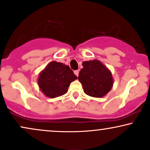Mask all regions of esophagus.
Returning <instances> with one entry per match:
<instances>
[{"label": "esophagus", "mask_w": 150, "mask_h": 150, "mask_svg": "<svg viewBox=\"0 0 150 150\" xmlns=\"http://www.w3.org/2000/svg\"><path fill=\"white\" fill-rule=\"evenodd\" d=\"M74 74L76 75L77 76H79V70H75L74 71Z\"/></svg>", "instance_id": "obj_1"}]
</instances>
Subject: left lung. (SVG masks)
Masks as SVG:
<instances>
[{
  "instance_id": "left-lung-1",
  "label": "left lung",
  "mask_w": 150,
  "mask_h": 150,
  "mask_svg": "<svg viewBox=\"0 0 150 150\" xmlns=\"http://www.w3.org/2000/svg\"><path fill=\"white\" fill-rule=\"evenodd\" d=\"M79 75L86 95L93 97H103L111 90L113 85L112 74L99 60L85 61Z\"/></svg>"
}]
</instances>
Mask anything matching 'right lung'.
<instances>
[{
	"mask_svg": "<svg viewBox=\"0 0 150 150\" xmlns=\"http://www.w3.org/2000/svg\"><path fill=\"white\" fill-rule=\"evenodd\" d=\"M76 79L77 76L69 66L53 61L40 72L38 83L44 95L55 98L67 93L70 83Z\"/></svg>",
	"mask_w": 150,
	"mask_h": 150,
	"instance_id": "add662e5",
	"label": "right lung"
}]
</instances>
